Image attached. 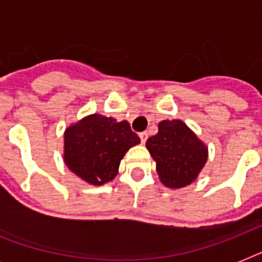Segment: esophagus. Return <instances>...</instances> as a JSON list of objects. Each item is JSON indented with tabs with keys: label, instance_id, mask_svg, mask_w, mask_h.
I'll list each match as a JSON object with an SVG mask.
<instances>
[{
	"label": "esophagus",
	"instance_id": "esophagus-1",
	"mask_svg": "<svg viewBox=\"0 0 262 262\" xmlns=\"http://www.w3.org/2000/svg\"><path fill=\"white\" fill-rule=\"evenodd\" d=\"M140 140H141V143L143 144H145V141H147V139H148V133L147 132H141V133H140Z\"/></svg>",
	"mask_w": 262,
	"mask_h": 262
}]
</instances>
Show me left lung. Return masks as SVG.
Masks as SVG:
<instances>
[{
    "mask_svg": "<svg viewBox=\"0 0 262 262\" xmlns=\"http://www.w3.org/2000/svg\"><path fill=\"white\" fill-rule=\"evenodd\" d=\"M158 129L145 147L156 162L160 182L171 189L194 182L207 163V145L181 119H164Z\"/></svg>",
    "mask_w": 262,
    "mask_h": 262,
    "instance_id": "obj_1",
    "label": "left lung"
}]
</instances>
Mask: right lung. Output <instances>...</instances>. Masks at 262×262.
Instances as JSON below:
<instances>
[{"mask_svg":"<svg viewBox=\"0 0 262 262\" xmlns=\"http://www.w3.org/2000/svg\"><path fill=\"white\" fill-rule=\"evenodd\" d=\"M137 144L127 121L91 114L65 129L63 162L79 178L100 186L115 178L125 154Z\"/></svg>","mask_w":262,"mask_h":262,"instance_id":"add662e5","label":"right lung"}]
</instances>
